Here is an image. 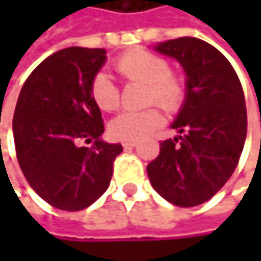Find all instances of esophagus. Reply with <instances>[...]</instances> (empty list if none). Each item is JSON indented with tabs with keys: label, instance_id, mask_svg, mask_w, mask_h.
Segmentation results:
<instances>
[{
	"label": "esophagus",
	"instance_id": "obj_1",
	"mask_svg": "<svg viewBox=\"0 0 261 261\" xmlns=\"http://www.w3.org/2000/svg\"><path fill=\"white\" fill-rule=\"evenodd\" d=\"M122 146L124 148H134V146H137V142L136 140H125V142H122Z\"/></svg>",
	"mask_w": 261,
	"mask_h": 261
}]
</instances>
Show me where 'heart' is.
<instances>
[{
  "label": "heart",
  "mask_w": 261,
  "mask_h": 261,
  "mask_svg": "<svg viewBox=\"0 0 261 261\" xmlns=\"http://www.w3.org/2000/svg\"><path fill=\"white\" fill-rule=\"evenodd\" d=\"M115 71L127 81L145 83V104H159L163 110L175 113L187 96L184 75L169 69V62L143 48L127 51L115 62ZM90 98L102 112H115L119 104V89L107 74L98 72L90 83ZM163 124V115L157 107L137 112H124L110 122V133L121 140H139Z\"/></svg>",
  "instance_id": "obj_1"
}]
</instances>
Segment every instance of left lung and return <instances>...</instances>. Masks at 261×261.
Instances as JSON below:
<instances>
[{"instance_id":"left-lung-1","label":"left lung","mask_w":261,"mask_h":261,"mask_svg":"<svg viewBox=\"0 0 261 261\" xmlns=\"http://www.w3.org/2000/svg\"><path fill=\"white\" fill-rule=\"evenodd\" d=\"M186 72L187 96L172 124L182 136L160 142L146 171L152 187L171 204L193 207L228 181L246 139V106L240 80L227 57L196 37L154 46Z\"/></svg>"}]
</instances>
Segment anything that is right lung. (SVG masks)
Listing matches in <instances>:
<instances>
[{"label":"right lung","mask_w":261,"mask_h":261,"mask_svg":"<svg viewBox=\"0 0 261 261\" xmlns=\"http://www.w3.org/2000/svg\"><path fill=\"white\" fill-rule=\"evenodd\" d=\"M106 49L71 46L46 57L24 83L13 137L19 166L33 190L56 208L79 212L109 187L121 143L101 140V110L90 83ZM81 141H93L87 148Z\"/></svg>","instance_id":"right-lung-1"}]
</instances>
